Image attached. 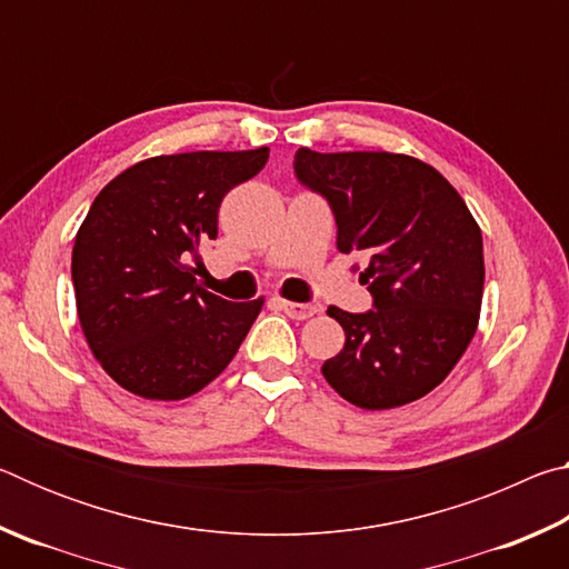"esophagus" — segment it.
Returning a JSON list of instances; mask_svg holds the SVG:
<instances>
[{"instance_id":"esophagus-1","label":"esophagus","mask_w":569,"mask_h":569,"mask_svg":"<svg viewBox=\"0 0 569 569\" xmlns=\"http://www.w3.org/2000/svg\"><path fill=\"white\" fill-rule=\"evenodd\" d=\"M278 308L286 311V316H291L296 321H306L311 319V316L319 313V308L311 306V303H293V301H283V298H278Z\"/></svg>"}]
</instances>
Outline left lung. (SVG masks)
<instances>
[{"label":"left lung","instance_id":"obj_1","mask_svg":"<svg viewBox=\"0 0 569 569\" xmlns=\"http://www.w3.org/2000/svg\"><path fill=\"white\" fill-rule=\"evenodd\" d=\"M296 178L329 200L336 248L363 250L373 308L329 316L343 349L321 366L326 381L361 409L417 401L449 377L477 331L485 253L481 230L449 180L397 152L301 148Z\"/></svg>","mask_w":569,"mask_h":569}]
</instances>
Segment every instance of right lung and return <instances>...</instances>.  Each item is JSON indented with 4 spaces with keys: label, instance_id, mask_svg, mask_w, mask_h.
Returning a JSON list of instances; mask_svg holds the SVG:
<instances>
[{
    "label": "right lung",
    "instance_id": "right-lung-1",
    "mask_svg": "<svg viewBox=\"0 0 569 569\" xmlns=\"http://www.w3.org/2000/svg\"><path fill=\"white\" fill-rule=\"evenodd\" d=\"M268 148L138 162L100 190L72 248L80 326L122 389L178 401L233 361L263 298L226 301L196 281L226 192L263 170Z\"/></svg>",
    "mask_w": 569,
    "mask_h": 569
}]
</instances>
